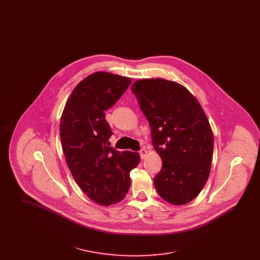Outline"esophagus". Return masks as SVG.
<instances>
[{
	"label": "esophagus",
	"instance_id": "1",
	"mask_svg": "<svg viewBox=\"0 0 260 260\" xmlns=\"http://www.w3.org/2000/svg\"><path fill=\"white\" fill-rule=\"evenodd\" d=\"M147 150L146 149H141L140 151H139V155H140V158L143 160V159H145L146 158V156H147Z\"/></svg>",
	"mask_w": 260,
	"mask_h": 260
}]
</instances>
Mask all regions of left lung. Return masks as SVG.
I'll return each mask as SVG.
<instances>
[{"label":"left lung","instance_id":"left-lung-1","mask_svg":"<svg viewBox=\"0 0 260 260\" xmlns=\"http://www.w3.org/2000/svg\"><path fill=\"white\" fill-rule=\"evenodd\" d=\"M131 89L162 160L155 188L168 203L185 205L198 196L210 175L213 135L207 116L196 98L173 81L138 80Z\"/></svg>","mask_w":260,"mask_h":260}]
</instances>
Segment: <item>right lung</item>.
Returning a JSON list of instances; mask_svg holds the SVG:
<instances>
[{
	"mask_svg": "<svg viewBox=\"0 0 260 260\" xmlns=\"http://www.w3.org/2000/svg\"><path fill=\"white\" fill-rule=\"evenodd\" d=\"M129 78L98 72L75 87L60 120V139L67 166L87 197L102 206L124 198L129 172L140 161L138 153L109 147L111 127L105 111L131 85Z\"/></svg>",
	"mask_w": 260,
	"mask_h": 260,
	"instance_id": "right-lung-1",
	"label": "right lung"
}]
</instances>
